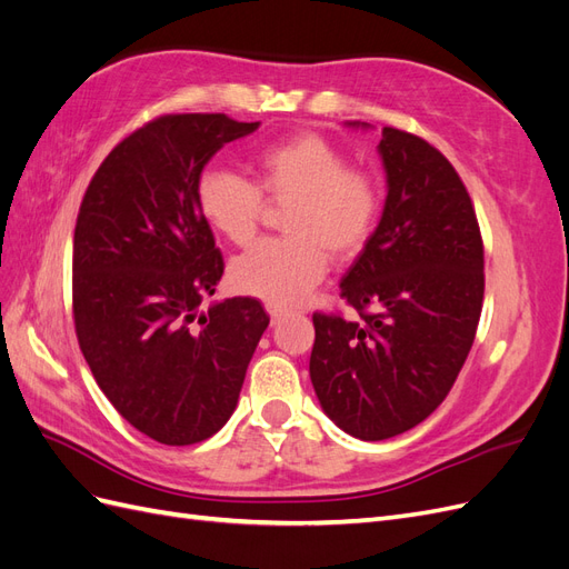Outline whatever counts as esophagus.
<instances>
[{"label":"esophagus","instance_id":"34e87169","mask_svg":"<svg viewBox=\"0 0 569 569\" xmlns=\"http://www.w3.org/2000/svg\"><path fill=\"white\" fill-rule=\"evenodd\" d=\"M268 316H270V322L272 325H278L280 320H284V311H280V308H272V306H268Z\"/></svg>","mask_w":569,"mask_h":569}]
</instances>
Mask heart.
<instances>
[{"label":"heart","mask_w":569,"mask_h":569,"mask_svg":"<svg viewBox=\"0 0 569 569\" xmlns=\"http://www.w3.org/2000/svg\"><path fill=\"white\" fill-rule=\"evenodd\" d=\"M256 182L228 168H206L197 180L199 211L222 239L247 244L263 211L261 192L274 203H291L282 226L287 239H263L237 256L230 280L272 308L299 306L325 278L327 256L343 263L368 244L380 213L377 184L313 132L258 153Z\"/></svg>","instance_id":"1"}]
</instances>
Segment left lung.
Wrapping results in <instances>:
<instances>
[{"label":"left lung","mask_w":569,"mask_h":569,"mask_svg":"<svg viewBox=\"0 0 569 569\" xmlns=\"http://www.w3.org/2000/svg\"><path fill=\"white\" fill-rule=\"evenodd\" d=\"M377 153L385 209L339 284L363 322L316 313L311 353L325 416L363 441L403 435L441 406L472 349L485 299L481 234L453 166L396 128H382Z\"/></svg>","instance_id":"8db88e82"}]
</instances>
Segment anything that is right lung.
<instances>
[{
    "mask_svg": "<svg viewBox=\"0 0 569 569\" xmlns=\"http://www.w3.org/2000/svg\"><path fill=\"white\" fill-rule=\"evenodd\" d=\"M226 113L163 116L126 137L84 192L73 237V313L99 389L166 446L230 420L270 318L249 297L216 295L222 256L197 203L216 153L258 130Z\"/></svg>",
    "mask_w": 569,
    "mask_h": 569,
    "instance_id": "add662e5",
    "label": "right lung"
}]
</instances>
